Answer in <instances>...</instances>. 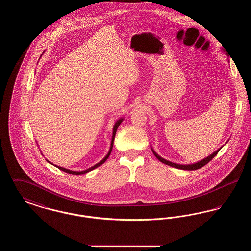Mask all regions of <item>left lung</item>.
Here are the masks:
<instances>
[{"label":"left lung","instance_id":"left-lung-1","mask_svg":"<svg viewBox=\"0 0 251 251\" xmlns=\"http://www.w3.org/2000/svg\"><path fill=\"white\" fill-rule=\"evenodd\" d=\"M221 150V148L220 149H218L217 151H215V152L213 153V154H211L210 156H208V157H206V158H204L203 160H201L200 162H198V163H195V164H191V165H179V164H175V163H172V162H170V161H167L166 159H164V158H162L161 156L158 155L157 153H156L155 151L152 150V148H151V151H152V152H153V154L156 156V158L160 161V162H162V163H164V164H166L167 166H170V167H175V168H179V169H183V170H196V169H199V168H201V167H204L206 164H208L214 157H215L217 153H218V151Z\"/></svg>","mask_w":251,"mask_h":251}]
</instances>
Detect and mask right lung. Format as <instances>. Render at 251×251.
<instances>
[{"label":"right lung","mask_w":251,"mask_h":251,"mask_svg":"<svg viewBox=\"0 0 251 251\" xmlns=\"http://www.w3.org/2000/svg\"><path fill=\"white\" fill-rule=\"evenodd\" d=\"M122 120L123 119H120V120H118L116 123H115V125H114V128H113V136H112V141H111V146H110V150H109V151H108L107 154L106 156L100 161V162H99L98 164H96L95 166H93V167H89V168H87V169H85V170H83V171H73V170H70V169H67V168H64V167H59V166H55V167H57V168H59L60 170H62V171H64V172H67V173H70V174H73V175H81V174H84V173H87V172H89V171H91V170H93V169H95L97 167H100V166H101L106 160L108 159V157L110 155V153H111V151H112V149H113V145H114V140H115V136H116V132H117V130H118V128H119V126L120 125V123L122 122ZM48 161V160H47ZM49 162V161H48ZM50 164H51L50 162H49ZM51 165H53V164H51Z\"/></svg>","instance_id":"add662e5"}]
</instances>
